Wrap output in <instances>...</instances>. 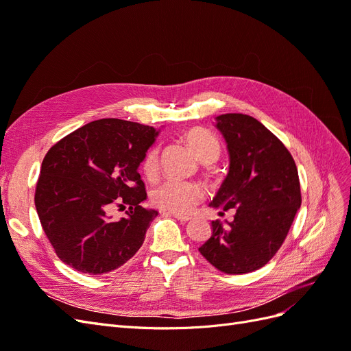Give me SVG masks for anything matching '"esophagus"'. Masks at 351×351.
Returning a JSON list of instances; mask_svg holds the SVG:
<instances>
[{
    "mask_svg": "<svg viewBox=\"0 0 351 351\" xmlns=\"http://www.w3.org/2000/svg\"><path fill=\"white\" fill-rule=\"evenodd\" d=\"M164 215H169V217H174L176 219H178V221H182V222H187L189 219H192L190 218L189 215H182V214H173V212H164Z\"/></svg>",
    "mask_w": 351,
    "mask_h": 351,
    "instance_id": "1",
    "label": "esophagus"
}]
</instances>
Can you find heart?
I'll return each mask as SVG.
<instances>
[{
  "mask_svg": "<svg viewBox=\"0 0 351 351\" xmlns=\"http://www.w3.org/2000/svg\"><path fill=\"white\" fill-rule=\"evenodd\" d=\"M184 139L195 151L196 156L204 162H212L221 154V143L218 137L204 127H193L186 132ZM159 165V147L154 146L146 152L142 169L146 177H155ZM205 196L204 186L196 182L183 180H167L152 190V204L173 214H190L200 204Z\"/></svg>",
  "mask_w": 351,
  "mask_h": 351,
  "instance_id": "1",
  "label": "heart"
}]
</instances>
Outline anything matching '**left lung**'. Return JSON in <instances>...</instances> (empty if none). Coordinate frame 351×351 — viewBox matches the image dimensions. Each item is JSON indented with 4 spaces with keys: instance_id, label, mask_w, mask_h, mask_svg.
<instances>
[{
    "instance_id": "1",
    "label": "left lung",
    "mask_w": 351,
    "mask_h": 351,
    "mask_svg": "<svg viewBox=\"0 0 351 351\" xmlns=\"http://www.w3.org/2000/svg\"><path fill=\"white\" fill-rule=\"evenodd\" d=\"M217 127L230 152V171L210 206L222 215L212 221V236L199 252L226 274H247L265 267L289 234L302 205L300 180L291 154L261 121L246 114H222Z\"/></svg>"
}]
</instances>
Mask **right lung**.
Listing matches in <instances>:
<instances>
[{"instance_id":"1","label":"right lung","mask_w":351,"mask_h":351,"mask_svg":"<svg viewBox=\"0 0 351 351\" xmlns=\"http://www.w3.org/2000/svg\"><path fill=\"white\" fill-rule=\"evenodd\" d=\"M149 125L119 119L84 124L62 137L42 161L35 206L57 256L89 275L120 268L141 249L158 215L146 199L137 167L155 141ZM130 213L112 220V207Z\"/></svg>"}]
</instances>
